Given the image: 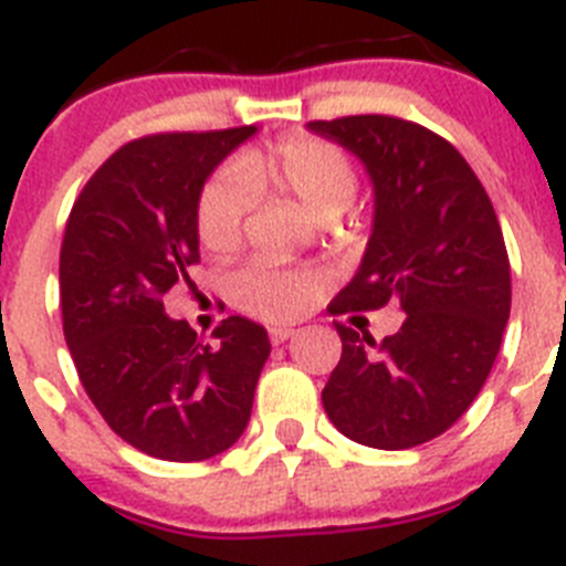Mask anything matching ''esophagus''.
<instances>
[{
    "mask_svg": "<svg viewBox=\"0 0 566 566\" xmlns=\"http://www.w3.org/2000/svg\"><path fill=\"white\" fill-rule=\"evenodd\" d=\"M294 328H286V326H274V328H269V339H272L274 345H280V343H286V339H292L294 337Z\"/></svg>",
    "mask_w": 566,
    "mask_h": 566,
    "instance_id": "esophagus-1",
    "label": "esophagus"
}]
</instances>
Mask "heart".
<instances>
[{
	"label": "heart",
	"mask_w": 566,
	"mask_h": 566,
	"mask_svg": "<svg viewBox=\"0 0 566 566\" xmlns=\"http://www.w3.org/2000/svg\"><path fill=\"white\" fill-rule=\"evenodd\" d=\"M249 192L286 195L317 221H332L357 195V169L339 147L308 135H292L266 149H249L234 161V175H218L198 195L195 229L201 247L229 254L240 247ZM234 306L263 319H292L312 306L319 292L308 269L254 260L232 277Z\"/></svg>",
	"instance_id": "heart-1"
}]
</instances>
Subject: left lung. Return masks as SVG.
<instances>
[{
  "label": "left lung",
  "mask_w": 566,
  "mask_h": 566,
  "mask_svg": "<svg viewBox=\"0 0 566 566\" xmlns=\"http://www.w3.org/2000/svg\"><path fill=\"white\" fill-rule=\"evenodd\" d=\"M352 149L374 184V229L332 314L397 300L405 323L382 343L334 323L343 354L323 388L339 433L405 451L444 433L479 397L510 317V260L488 192L459 149L394 115L308 122Z\"/></svg>",
  "instance_id": "1"
}]
</instances>
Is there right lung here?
<instances>
[{"label":"right lung","instance_id":"1","mask_svg":"<svg viewBox=\"0 0 566 566\" xmlns=\"http://www.w3.org/2000/svg\"><path fill=\"white\" fill-rule=\"evenodd\" d=\"M258 127L144 135L113 153L70 209L59 258L62 326L84 391L124 442L167 462L232 448L272 345L227 317L207 345L164 294L201 263L195 207L212 169Z\"/></svg>","mask_w":566,"mask_h":566}]
</instances>
